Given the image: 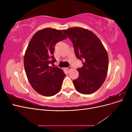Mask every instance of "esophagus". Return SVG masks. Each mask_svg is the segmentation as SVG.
Listing matches in <instances>:
<instances>
[{
	"label": "esophagus",
	"instance_id": "34e87169",
	"mask_svg": "<svg viewBox=\"0 0 132 132\" xmlns=\"http://www.w3.org/2000/svg\"><path fill=\"white\" fill-rule=\"evenodd\" d=\"M65 69L67 71H69L70 69H71V66H69L68 67L65 68Z\"/></svg>",
	"mask_w": 132,
	"mask_h": 132
}]
</instances>
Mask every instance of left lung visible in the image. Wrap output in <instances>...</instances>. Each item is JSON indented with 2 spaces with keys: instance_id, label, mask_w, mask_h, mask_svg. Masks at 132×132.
Here are the masks:
<instances>
[{
  "instance_id": "obj_1",
  "label": "left lung",
  "mask_w": 132,
  "mask_h": 132,
  "mask_svg": "<svg viewBox=\"0 0 132 132\" xmlns=\"http://www.w3.org/2000/svg\"><path fill=\"white\" fill-rule=\"evenodd\" d=\"M73 44L76 57L83 66L77 69L79 75L74 80L75 89L82 94H91L103 84L107 76L109 58L98 38L91 31L75 27L63 30Z\"/></svg>"
}]
</instances>
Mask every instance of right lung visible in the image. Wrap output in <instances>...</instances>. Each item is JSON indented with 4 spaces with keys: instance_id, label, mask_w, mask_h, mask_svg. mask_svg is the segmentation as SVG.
I'll list each match as a JSON object with an SVG mask.
<instances>
[{
    "instance_id": "add662e5",
    "label": "right lung",
    "mask_w": 132,
    "mask_h": 132,
    "mask_svg": "<svg viewBox=\"0 0 132 132\" xmlns=\"http://www.w3.org/2000/svg\"><path fill=\"white\" fill-rule=\"evenodd\" d=\"M67 37L62 30L46 28L37 31L27 46L23 59L28 80L34 89L45 96H51L61 89L65 74L57 67L53 52L58 42Z\"/></svg>"
}]
</instances>
